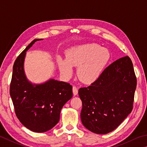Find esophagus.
<instances>
[{"label":"esophagus","mask_w":147,"mask_h":147,"mask_svg":"<svg viewBox=\"0 0 147 147\" xmlns=\"http://www.w3.org/2000/svg\"><path fill=\"white\" fill-rule=\"evenodd\" d=\"M78 88H77V87H75V86H73V94H74V96L77 95V94H78Z\"/></svg>","instance_id":"1"}]
</instances>
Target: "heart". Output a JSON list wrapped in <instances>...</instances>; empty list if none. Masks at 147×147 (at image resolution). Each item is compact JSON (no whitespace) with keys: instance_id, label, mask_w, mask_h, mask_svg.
<instances>
[{"instance_id":"heart-1","label":"heart","mask_w":147,"mask_h":147,"mask_svg":"<svg viewBox=\"0 0 147 147\" xmlns=\"http://www.w3.org/2000/svg\"><path fill=\"white\" fill-rule=\"evenodd\" d=\"M110 60V53L105 48L95 43L85 44L69 49L67 59L61 60L60 69L65 78L73 74V66H79L78 75L87 84L96 80Z\"/></svg>"}]
</instances>
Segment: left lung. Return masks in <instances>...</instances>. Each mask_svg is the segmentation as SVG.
Listing matches in <instances>:
<instances>
[{"mask_svg": "<svg viewBox=\"0 0 147 147\" xmlns=\"http://www.w3.org/2000/svg\"><path fill=\"white\" fill-rule=\"evenodd\" d=\"M137 80L130 58L122 57L109 65L90 86L78 90L81 120L90 131H113L131 113Z\"/></svg>", "mask_w": 147, "mask_h": 147, "instance_id": "8db88e82", "label": "left lung"}]
</instances>
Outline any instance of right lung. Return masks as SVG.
Masks as SVG:
<instances>
[{"label": "right lung", "instance_id": "add662e5", "mask_svg": "<svg viewBox=\"0 0 147 147\" xmlns=\"http://www.w3.org/2000/svg\"><path fill=\"white\" fill-rule=\"evenodd\" d=\"M34 39L16 59L13 67L10 96L16 116L31 131L44 132L57 125L61 109L73 97V87L64 82L50 79L41 84H33L26 76L24 63L26 51Z\"/></svg>", "mask_w": 147, "mask_h": 147}]
</instances>
